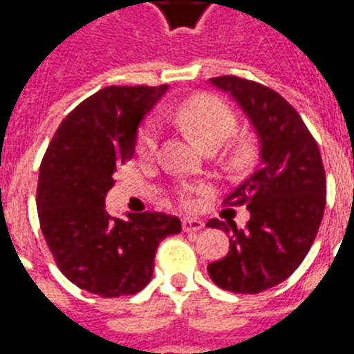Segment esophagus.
<instances>
[{
	"label": "esophagus",
	"instance_id": "34e87169",
	"mask_svg": "<svg viewBox=\"0 0 354 354\" xmlns=\"http://www.w3.org/2000/svg\"><path fill=\"white\" fill-rule=\"evenodd\" d=\"M203 227H205V223L197 220V218H184L182 220V230L185 233H195V231H201Z\"/></svg>",
	"mask_w": 354,
	"mask_h": 354
}]
</instances>
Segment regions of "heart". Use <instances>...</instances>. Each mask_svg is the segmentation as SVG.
Instances as JSON below:
<instances>
[{
	"mask_svg": "<svg viewBox=\"0 0 354 354\" xmlns=\"http://www.w3.org/2000/svg\"><path fill=\"white\" fill-rule=\"evenodd\" d=\"M174 121L180 124V129L199 144L203 149L216 147L223 140L230 138L231 132L237 127V117L233 109L216 96L210 94H197L187 100L180 102L172 111ZM159 142V131L155 123H147L140 132L138 153L142 157H151L157 151ZM256 144L250 134H239L233 138L230 147L225 149V165L231 170L245 169L252 161Z\"/></svg>",
	"mask_w": 354,
	"mask_h": 354,
	"instance_id": "heart-1",
	"label": "heart"
}]
</instances>
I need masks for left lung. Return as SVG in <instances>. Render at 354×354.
I'll use <instances>...</instances> for the list:
<instances>
[{
    "mask_svg": "<svg viewBox=\"0 0 354 354\" xmlns=\"http://www.w3.org/2000/svg\"><path fill=\"white\" fill-rule=\"evenodd\" d=\"M210 83L230 93L250 119L260 167L223 201L246 205L245 230L231 220L207 223L230 235V252L208 263V274L223 290L258 294L286 281L309 252L326 207V174L313 134L281 94L235 75Z\"/></svg>",
    "mask_w": 354,
    "mask_h": 354,
    "instance_id": "obj_1",
    "label": "left lung"
}]
</instances>
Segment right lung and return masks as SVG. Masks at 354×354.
Masks as SVG:
<instances>
[{
	"label": "right lung",
	"mask_w": 354,
	"mask_h": 354,
	"mask_svg": "<svg viewBox=\"0 0 354 354\" xmlns=\"http://www.w3.org/2000/svg\"><path fill=\"white\" fill-rule=\"evenodd\" d=\"M161 87H106L73 108L43 155L37 214L58 269L100 297L136 294L151 281L157 246L182 231L165 212L111 218L104 199L117 167L131 161L142 119Z\"/></svg>",
	"instance_id": "1"
}]
</instances>
